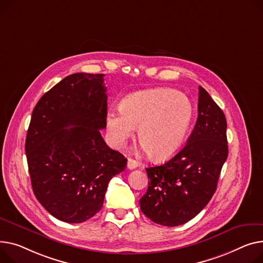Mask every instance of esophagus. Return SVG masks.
Returning <instances> with one entry per match:
<instances>
[{"label": "esophagus", "instance_id": "esophagus-1", "mask_svg": "<svg viewBox=\"0 0 263 263\" xmlns=\"http://www.w3.org/2000/svg\"><path fill=\"white\" fill-rule=\"evenodd\" d=\"M138 166V163L133 160V159H128V163H127V167L128 169H135Z\"/></svg>", "mask_w": 263, "mask_h": 263}]
</instances>
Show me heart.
<instances>
[{
    "instance_id": "1",
    "label": "heart",
    "mask_w": 263,
    "mask_h": 263,
    "mask_svg": "<svg viewBox=\"0 0 263 263\" xmlns=\"http://www.w3.org/2000/svg\"><path fill=\"white\" fill-rule=\"evenodd\" d=\"M195 116L191 100L173 89H154L127 96L120 109L106 117L110 142L124 145L137 128L138 142L155 161L176 155L184 145Z\"/></svg>"
}]
</instances>
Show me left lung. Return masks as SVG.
I'll return each instance as SVG.
<instances>
[{
  "label": "left lung",
  "instance_id": "obj_1",
  "mask_svg": "<svg viewBox=\"0 0 263 263\" xmlns=\"http://www.w3.org/2000/svg\"><path fill=\"white\" fill-rule=\"evenodd\" d=\"M198 119L186 145L163 165L146 168L148 189L139 200L156 224L178 226L194 219L211 201L229 154L226 118L199 86Z\"/></svg>",
  "mask_w": 263,
  "mask_h": 263
}]
</instances>
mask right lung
<instances>
[{
  "label": "right lung",
  "mask_w": 263,
  "mask_h": 263,
  "mask_svg": "<svg viewBox=\"0 0 263 263\" xmlns=\"http://www.w3.org/2000/svg\"><path fill=\"white\" fill-rule=\"evenodd\" d=\"M103 74L69 75L34 107L25 152L34 196L52 216L81 223L102 207L110 180L127 159L100 134L108 108Z\"/></svg>",
  "instance_id": "add662e5"
}]
</instances>
